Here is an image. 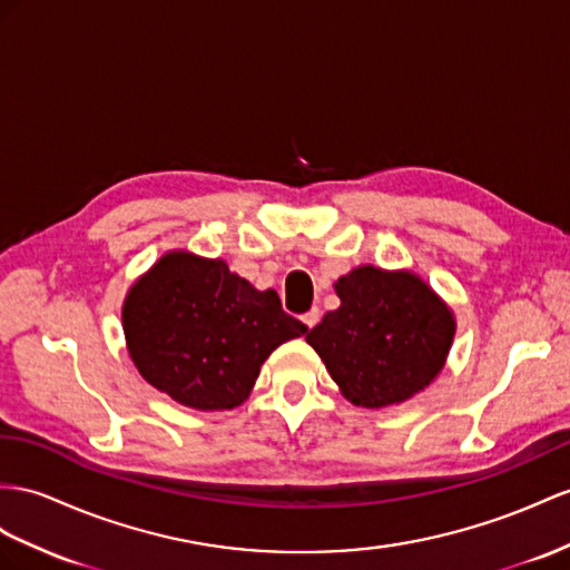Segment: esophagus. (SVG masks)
<instances>
[{
	"instance_id": "obj_1",
	"label": "esophagus",
	"mask_w": 570,
	"mask_h": 570,
	"mask_svg": "<svg viewBox=\"0 0 570 570\" xmlns=\"http://www.w3.org/2000/svg\"><path fill=\"white\" fill-rule=\"evenodd\" d=\"M303 323L313 330V327L320 323V311H317V308H311L308 313L303 315Z\"/></svg>"
}]
</instances>
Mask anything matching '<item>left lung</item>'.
I'll return each instance as SVG.
<instances>
[{"label":"left lung","instance_id":"8db88e82","mask_svg":"<svg viewBox=\"0 0 570 570\" xmlns=\"http://www.w3.org/2000/svg\"><path fill=\"white\" fill-rule=\"evenodd\" d=\"M342 301L305 342L325 361L342 395L366 410L400 404L443 371L455 317L412 272L363 265L334 284Z\"/></svg>","mask_w":570,"mask_h":570}]
</instances>
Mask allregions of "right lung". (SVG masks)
<instances>
[{"mask_svg":"<svg viewBox=\"0 0 570 570\" xmlns=\"http://www.w3.org/2000/svg\"><path fill=\"white\" fill-rule=\"evenodd\" d=\"M122 330L144 381L199 412L243 404L274 348L308 332L274 288L185 250L166 253L129 288Z\"/></svg>","mask_w":570,"mask_h":570,"instance_id":"right-lung-1","label":"right lung"}]
</instances>
